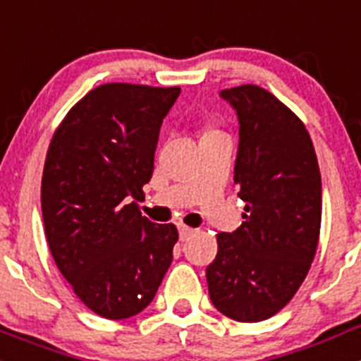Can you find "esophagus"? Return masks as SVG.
Wrapping results in <instances>:
<instances>
[{
    "label": "esophagus",
    "mask_w": 361,
    "mask_h": 361,
    "mask_svg": "<svg viewBox=\"0 0 361 361\" xmlns=\"http://www.w3.org/2000/svg\"><path fill=\"white\" fill-rule=\"evenodd\" d=\"M193 233H195V229L188 228V226H184V224L178 226V235H180V240H188V238H190Z\"/></svg>",
    "instance_id": "34e87169"
}]
</instances>
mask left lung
Listing matches in <instances>:
<instances>
[{
    "label": "left lung",
    "instance_id": "1",
    "mask_svg": "<svg viewBox=\"0 0 361 361\" xmlns=\"http://www.w3.org/2000/svg\"><path fill=\"white\" fill-rule=\"evenodd\" d=\"M238 119L235 183L242 226L219 233L206 269L209 298L237 322H262L288 305L309 273L322 220V178L304 123L257 85L220 92Z\"/></svg>",
    "mask_w": 361,
    "mask_h": 361
}]
</instances>
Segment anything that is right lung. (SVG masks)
<instances>
[{"label":"right lung","mask_w":361,"mask_h":361,"mask_svg":"<svg viewBox=\"0 0 361 361\" xmlns=\"http://www.w3.org/2000/svg\"><path fill=\"white\" fill-rule=\"evenodd\" d=\"M178 94V86H97L49 146L41 212L50 253L82 304L108 320L141 312L173 260L177 228L128 202L145 195L162 119Z\"/></svg>","instance_id":"obj_1"}]
</instances>
